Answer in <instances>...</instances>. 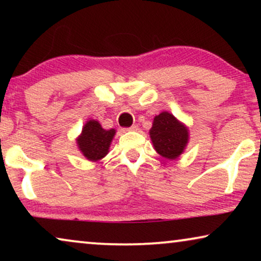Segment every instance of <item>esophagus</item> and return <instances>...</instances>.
<instances>
[{
    "label": "esophagus",
    "instance_id": "obj_1",
    "mask_svg": "<svg viewBox=\"0 0 261 261\" xmlns=\"http://www.w3.org/2000/svg\"><path fill=\"white\" fill-rule=\"evenodd\" d=\"M127 130H138V126H137V124H133L132 127L127 128Z\"/></svg>",
    "mask_w": 261,
    "mask_h": 261
}]
</instances>
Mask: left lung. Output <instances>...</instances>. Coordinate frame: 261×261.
<instances>
[{
	"label": "left lung",
	"mask_w": 261,
	"mask_h": 261,
	"mask_svg": "<svg viewBox=\"0 0 261 261\" xmlns=\"http://www.w3.org/2000/svg\"><path fill=\"white\" fill-rule=\"evenodd\" d=\"M149 137L155 151L164 158L172 160L177 159L187 147L189 130L172 114L163 112L153 120Z\"/></svg>",
	"instance_id": "8db88e82"
}]
</instances>
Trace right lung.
<instances>
[{"label":"right lung","mask_w":261,"mask_h":261,"mask_svg":"<svg viewBox=\"0 0 261 261\" xmlns=\"http://www.w3.org/2000/svg\"><path fill=\"white\" fill-rule=\"evenodd\" d=\"M115 129H103L98 121L89 120L77 138V146L85 158L90 162H98L108 154Z\"/></svg>","instance_id":"add662e5"}]
</instances>
